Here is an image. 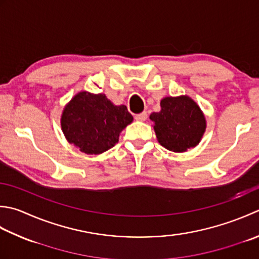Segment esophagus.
I'll list each match as a JSON object with an SVG mask.
<instances>
[{
  "instance_id": "1",
  "label": "esophagus",
  "mask_w": 259,
  "mask_h": 259,
  "mask_svg": "<svg viewBox=\"0 0 259 259\" xmlns=\"http://www.w3.org/2000/svg\"><path fill=\"white\" fill-rule=\"evenodd\" d=\"M147 112H143V113H139V114H137L135 118H136V120L137 121H146L147 120Z\"/></svg>"
}]
</instances>
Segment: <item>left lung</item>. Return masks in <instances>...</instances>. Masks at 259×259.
<instances>
[{
  "label": "left lung",
  "mask_w": 259,
  "mask_h": 259,
  "mask_svg": "<svg viewBox=\"0 0 259 259\" xmlns=\"http://www.w3.org/2000/svg\"><path fill=\"white\" fill-rule=\"evenodd\" d=\"M160 111L150 114L158 143L174 153H184L199 145L206 121L200 106L190 96H167L160 101Z\"/></svg>",
  "instance_id": "1"
}]
</instances>
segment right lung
Masks as SVG:
<instances>
[{
  "instance_id": "add662e5",
  "label": "right lung",
  "mask_w": 259,
  "mask_h": 259,
  "mask_svg": "<svg viewBox=\"0 0 259 259\" xmlns=\"http://www.w3.org/2000/svg\"><path fill=\"white\" fill-rule=\"evenodd\" d=\"M133 120L125 105H114L105 94L83 91L65 106L60 123L69 144L82 153L99 155L115 146Z\"/></svg>"
}]
</instances>
